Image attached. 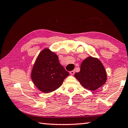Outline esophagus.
<instances>
[{
  "mask_svg": "<svg viewBox=\"0 0 128 128\" xmlns=\"http://www.w3.org/2000/svg\"><path fill=\"white\" fill-rule=\"evenodd\" d=\"M74 73H75V72H74V70H72V71H71V72H70V74L72 76L74 75Z\"/></svg>",
  "mask_w": 128,
  "mask_h": 128,
  "instance_id": "obj_1",
  "label": "esophagus"
}]
</instances>
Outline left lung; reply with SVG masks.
<instances>
[{
	"instance_id": "left-lung-1",
	"label": "left lung",
	"mask_w": 128,
	"mask_h": 128,
	"mask_svg": "<svg viewBox=\"0 0 128 128\" xmlns=\"http://www.w3.org/2000/svg\"><path fill=\"white\" fill-rule=\"evenodd\" d=\"M74 76L85 89L95 91L106 83L107 74L102 62L97 58L90 56L80 64V72Z\"/></svg>"
}]
</instances>
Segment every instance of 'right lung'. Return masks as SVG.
<instances>
[{"instance_id":"1","label":"right lung","mask_w":128,"mask_h":128,"mask_svg":"<svg viewBox=\"0 0 128 128\" xmlns=\"http://www.w3.org/2000/svg\"><path fill=\"white\" fill-rule=\"evenodd\" d=\"M68 75V72L59 62L57 55L48 48H45L35 60L31 78L39 90L48 93L58 89Z\"/></svg>"}]
</instances>
